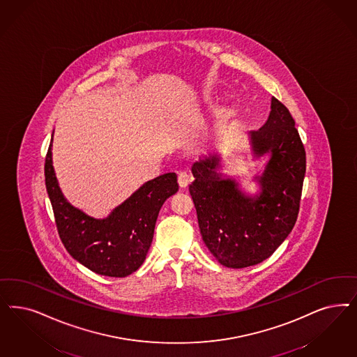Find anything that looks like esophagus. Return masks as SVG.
Here are the masks:
<instances>
[{"mask_svg": "<svg viewBox=\"0 0 357 357\" xmlns=\"http://www.w3.org/2000/svg\"><path fill=\"white\" fill-rule=\"evenodd\" d=\"M178 183L181 187H187L190 183V175L187 172H181L178 174Z\"/></svg>", "mask_w": 357, "mask_h": 357, "instance_id": "esophagus-1", "label": "esophagus"}]
</instances>
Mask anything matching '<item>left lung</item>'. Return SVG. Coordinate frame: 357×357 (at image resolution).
Masks as SVG:
<instances>
[{
    "instance_id": "1",
    "label": "left lung",
    "mask_w": 357,
    "mask_h": 357,
    "mask_svg": "<svg viewBox=\"0 0 357 357\" xmlns=\"http://www.w3.org/2000/svg\"><path fill=\"white\" fill-rule=\"evenodd\" d=\"M256 154L271 158L259 182L262 192L248 197L215 167L219 158L194 163L190 194L202 238L227 268L241 269L269 259L294 228L306 172V151L295 121L278 98H271L268 121L252 132Z\"/></svg>"
}]
</instances>
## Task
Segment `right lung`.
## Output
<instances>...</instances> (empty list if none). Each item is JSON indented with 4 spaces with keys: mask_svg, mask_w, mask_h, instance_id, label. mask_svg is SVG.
<instances>
[{
    "mask_svg": "<svg viewBox=\"0 0 357 357\" xmlns=\"http://www.w3.org/2000/svg\"><path fill=\"white\" fill-rule=\"evenodd\" d=\"M45 181L67 252L89 271L116 278L132 274L144 264L160 207L179 188L175 172L163 174L142 185L109 218L96 220L63 197L52 167L51 144L45 160Z\"/></svg>",
    "mask_w": 357,
    "mask_h": 357,
    "instance_id": "add662e5",
    "label": "right lung"
}]
</instances>
